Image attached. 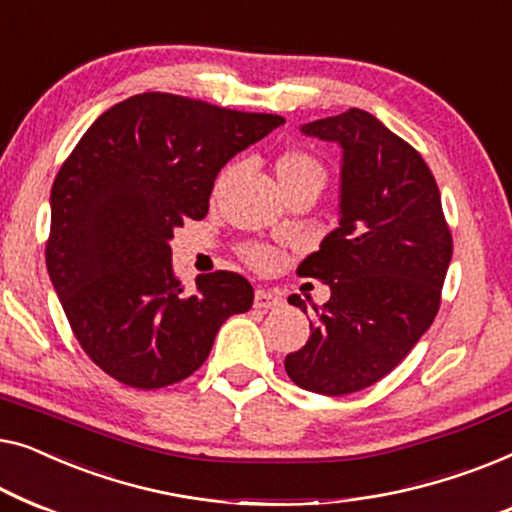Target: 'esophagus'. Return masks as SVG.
Segmentation results:
<instances>
[{
  "mask_svg": "<svg viewBox=\"0 0 512 512\" xmlns=\"http://www.w3.org/2000/svg\"><path fill=\"white\" fill-rule=\"evenodd\" d=\"M283 304V299H280V294L271 292V290H257L255 292V306L257 308H276Z\"/></svg>",
  "mask_w": 512,
  "mask_h": 512,
  "instance_id": "esophagus-1",
  "label": "esophagus"
}]
</instances>
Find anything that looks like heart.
<instances>
[{
    "label": "heart",
    "mask_w": 512,
    "mask_h": 512,
    "mask_svg": "<svg viewBox=\"0 0 512 512\" xmlns=\"http://www.w3.org/2000/svg\"><path fill=\"white\" fill-rule=\"evenodd\" d=\"M276 174L280 178V183H283V187L294 185L299 181L325 183V167H322L318 157L306 153V150H287V153L280 155L276 162ZM227 176H229V169L220 176V185L225 183ZM243 259H246L250 266H255V269H271V266L278 262V255L276 250L266 246V243H248V246L243 248Z\"/></svg>",
    "instance_id": "b5f03b06"
}]
</instances>
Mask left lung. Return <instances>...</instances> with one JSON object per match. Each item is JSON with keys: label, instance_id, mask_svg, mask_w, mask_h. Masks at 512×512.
I'll return each mask as SVG.
<instances>
[{"label": "left lung", "instance_id": "left-lung-1", "mask_svg": "<svg viewBox=\"0 0 512 512\" xmlns=\"http://www.w3.org/2000/svg\"><path fill=\"white\" fill-rule=\"evenodd\" d=\"M343 148L341 220L297 273L329 285L311 338L285 357L304 390L341 397L385 378L431 327L452 234L422 155L362 109L301 127ZM306 313V301L292 294Z\"/></svg>", "mask_w": 512, "mask_h": 512}]
</instances>
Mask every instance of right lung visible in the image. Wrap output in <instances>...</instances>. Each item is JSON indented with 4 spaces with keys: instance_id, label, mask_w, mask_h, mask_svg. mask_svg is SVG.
Wrapping results in <instances>:
<instances>
[{
    "instance_id": "obj_1",
    "label": "right lung",
    "mask_w": 512,
    "mask_h": 512,
    "mask_svg": "<svg viewBox=\"0 0 512 512\" xmlns=\"http://www.w3.org/2000/svg\"><path fill=\"white\" fill-rule=\"evenodd\" d=\"M285 118L143 92L81 136L50 190L48 276L92 362L122 385L157 390L206 362L229 315L253 306L234 271L187 294L169 241L208 213L218 171Z\"/></svg>"
}]
</instances>
